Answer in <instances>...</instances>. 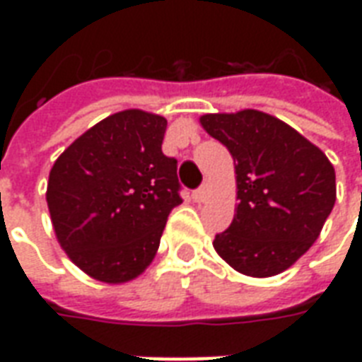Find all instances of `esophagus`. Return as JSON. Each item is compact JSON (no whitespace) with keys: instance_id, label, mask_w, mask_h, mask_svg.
Wrapping results in <instances>:
<instances>
[{"instance_id":"34e87169","label":"esophagus","mask_w":362,"mask_h":362,"mask_svg":"<svg viewBox=\"0 0 362 362\" xmlns=\"http://www.w3.org/2000/svg\"><path fill=\"white\" fill-rule=\"evenodd\" d=\"M207 197H209V184H202L199 188L192 192V199H194L196 204H202Z\"/></svg>"}]
</instances>
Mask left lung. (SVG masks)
<instances>
[{
  "mask_svg": "<svg viewBox=\"0 0 362 362\" xmlns=\"http://www.w3.org/2000/svg\"><path fill=\"white\" fill-rule=\"evenodd\" d=\"M205 132L235 158L240 204L213 246L236 272L272 277L318 238L335 204V170L285 122L258 110L205 114Z\"/></svg>",
  "mask_w": 362,
  "mask_h": 362,
  "instance_id": "obj_1",
  "label": "left lung"
}]
</instances>
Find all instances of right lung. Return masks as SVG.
I'll return each mask as SVG.
<instances>
[{"mask_svg": "<svg viewBox=\"0 0 362 362\" xmlns=\"http://www.w3.org/2000/svg\"><path fill=\"white\" fill-rule=\"evenodd\" d=\"M166 119L124 110L77 137L54 163L46 202L62 248L104 283L149 266L182 204L178 160L163 153Z\"/></svg>", "mask_w": 362, "mask_h": 362, "instance_id": "1", "label": "right lung"}]
</instances>
